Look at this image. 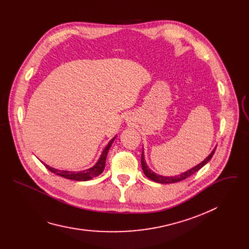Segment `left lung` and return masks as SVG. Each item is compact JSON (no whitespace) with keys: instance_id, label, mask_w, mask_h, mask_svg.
Returning a JSON list of instances; mask_svg holds the SVG:
<instances>
[{"instance_id":"left-lung-1","label":"left lung","mask_w":249,"mask_h":249,"mask_svg":"<svg viewBox=\"0 0 249 249\" xmlns=\"http://www.w3.org/2000/svg\"><path fill=\"white\" fill-rule=\"evenodd\" d=\"M217 148V147H216ZM216 148L213 150L211 152V154L202 161L200 162L199 164L195 165L194 167L188 169L187 171L185 172H182L181 174H178V175H174V176H163V175H160V174H157L156 172H154L151 168H149L146 160H145V155H144V149H143V152H142V158H141V163H142V168H143V171L145 173V175L148 177V178H150L151 180L155 181V182H158V183H163V184H166V183H175V182H178V181H181V180H184L186 179L187 177H189L190 175H192L193 173H195L196 171H198L200 168H202L213 157V155H214L215 151H216Z\"/></svg>"}]
</instances>
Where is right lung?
<instances>
[{
	"label": "right lung",
	"instance_id": "1",
	"mask_svg": "<svg viewBox=\"0 0 249 249\" xmlns=\"http://www.w3.org/2000/svg\"><path fill=\"white\" fill-rule=\"evenodd\" d=\"M115 138H116V136L113 137L109 141V143L107 144V146H106L103 149V151H102L98 160L96 161V163L93 166H91L90 168H88V169H85V170H82V171H70V170L57 169V168H54V167H51V166L47 165L46 163H44V165L51 172H53V173H55V174H57L59 176H62V177H64V178H67V179L76 180V181H88V180H90V179L93 178V177H96L99 174H101L102 171L104 170L106 158H107L108 151L111 148L112 143L114 142Z\"/></svg>",
	"mask_w": 249,
	"mask_h": 249
}]
</instances>
